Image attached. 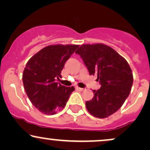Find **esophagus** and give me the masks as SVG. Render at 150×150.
<instances>
[{
  "mask_svg": "<svg viewBox=\"0 0 150 150\" xmlns=\"http://www.w3.org/2000/svg\"><path fill=\"white\" fill-rule=\"evenodd\" d=\"M76 89L78 90V91H82L83 90H84L83 88H80V87H79V86H76Z\"/></svg>",
  "mask_w": 150,
  "mask_h": 150,
  "instance_id": "1",
  "label": "esophagus"
}]
</instances>
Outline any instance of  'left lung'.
Wrapping results in <instances>:
<instances>
[{"label":"left lung","mask_w":150,"mask_h":150,"mask_svg":"<svg viewBox=\"0 0 150 150\" xmlns=\"http://www.w3.org/2000/svg\"><path fill=\"white\" fill-rule=\"evenodd\" d=\"M75 53L82 59L90 75H97L101 85L93 91V98L86 102L87 110L97 118L114 114L129 96L133 85L132 70L127 60L101 43L82 45Z\"/></svg>","instance_id":"left-lung-1"}]
</instances>
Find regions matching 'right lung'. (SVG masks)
Instances as JSON below:
<instances>
[{"mask_svg":"<svg viewBox=\"0 0 150 150\" xmlns=\"http://www.w3.org/2000/svg\"><path fill=\"white\" fill-rule=\"evenodd\" d=\"M79 45H54L42 49L27 62L22 75L24 89L30 100L45 115H54L66 106L74 86L56 82L66 61Z\"/></svg>","mask_w":150,"mask_h":150,"instance_id":"1","label":"right lung"}]
</instances>
